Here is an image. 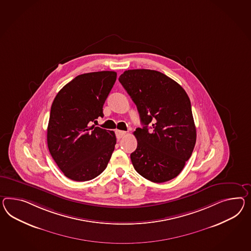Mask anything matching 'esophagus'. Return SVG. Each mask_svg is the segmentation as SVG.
Returning a JSON list of instances; mask_svg holds the SVG:
<instances>
[{"label":"esophagus","instance_id":"obj_1","mask_svg":"<svg viewBox=\"0 0 251 251\" xmlns=\"http://www.w3.org/2000/svg\"><path fill=\"white\" fill-rule=\"evenodd\" d=\"M126 132H125V131H121V130H116V138H117V139H121L123 136H125V135H126Z\"/></svg>","mask_w":251,"mask_h":251}]
</instances>
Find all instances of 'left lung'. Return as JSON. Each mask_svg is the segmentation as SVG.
Instances as JSON below:
<instances>
[{"label": "left lung", "instance_id": "8db88e82", "mask_svg": "<svg viewBox=\"0 0 251 251\" xmlns=\"http://www.w3.org/2000/svg\"><path fill=\"white\" fill-rule=\"evenodd\" d=\"M119 82L144 126L134 132L137 148L130 157L135 171L154 183L173 179L190 158L197 139L186 91L166 75L148 69L125 71Z\"/></svg>", "mask_w": 251, "mask_h": 251}]
</instances>
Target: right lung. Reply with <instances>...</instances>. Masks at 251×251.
I'll use <instances>...</instances> for the list:
<instances>
[{"label": "right lung", "instance_id": "add662e5", "mask_svg": "<svg viewBox=\"0 0 251 251\" xmlns=\"http://www.w3.org/2000/svg\"><path fill=\"white\" fill-rule=\"evenodd\" d=\"M116 80L113 71L78 75L59 91L51 103L47 145L65 176L88 181L107 167L116 144L114 131L92 126Z\"/></svg>", "mask_w": 251, "mask_h": 251}]
</instances>
